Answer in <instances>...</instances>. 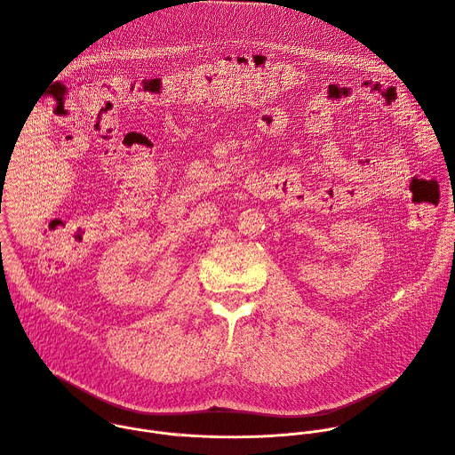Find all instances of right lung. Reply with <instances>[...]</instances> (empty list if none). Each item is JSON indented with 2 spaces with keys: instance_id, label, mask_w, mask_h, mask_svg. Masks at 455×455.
Wrapping results in <instances>:
<instances>
[{
  "instance_id": "add662e5",
  "label": "right lung",
  "mask_w": 455,
  "mask_h": 455,
  "mask_svg": "<svg viewBox=\"0 0 455 455\" xmlns=\"http://www.w3.org/2000/svg\"><path fill=\"white\" fill-rule=\"evenodd\" d=\"M0 212H2V209H0Z\"/></svg>"
}]
</instances>
